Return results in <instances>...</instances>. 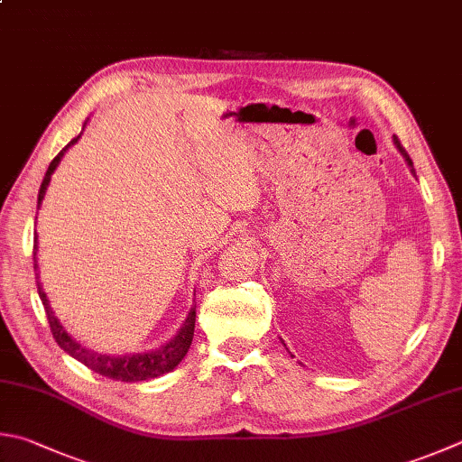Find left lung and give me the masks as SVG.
Segmentation results:
<instances>
[{"mask_svg":"<svg viewBox=\"0 0 462 462\" xmlns=\"http://www.w3.org/2000/svg\"><path fill=\"white\" fill-rule=\"evenodd\" d=\"M394 143H396V146H398V151H400V152H402V156H404V159H406V162H408V164H411V171L414 172V169H412V161H411V156H408V152L404 151V146H402V144H400V141H398V138H394Z\"/></svg>","mask_w":462,"mask_h":462,"instance_id":"left-lung-1","label":"left lung"}]
</instances>
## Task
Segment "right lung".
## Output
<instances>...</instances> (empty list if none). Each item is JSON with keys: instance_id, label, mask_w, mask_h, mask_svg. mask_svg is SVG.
<instances>
[{"instance_id": "1", "label": "right lung", "mask_w": 462, "mask_h": 462, "mask_svg": "<svg viewBox=\"0 0 462 462\" xmlns=\"http://www.w3.org/2000/svg\"><path fill=\"white\" fill-rule=\"evenodd\" d=\"M78 138H80V136H78ZM78 138L69 141L68 146H72L78 141ZM68 146H66V149L60 151L56 159L50 162V167L46 171V177H43L40 193H38V205L42 203L43 195H46V189H48V182L51 179V172L56 171L60 159H62L64 152L68 151ZM36 249H38V235H36V245H33V255H36ZM33 269H38L36 257H33ZM36 280H38V277H36ZM38 293H40V300L43 303V310H46L51 336H54L58 346L62 347L64 352L72 356V358H76L78 362H82L84 366H88L96 374H100V376H106V378H112V380H123V382H141V380H151V378H156V376H162V374H167V372L175 370L179 366V362L185 358V354L189 352L190 342H193L197 303L193 308H190L185 324H182L180 329H179V334L172 337L169 344H164L162 347H159V350L144 352V354H133V356H104V354H98V352H92V350H88V347L78 344L76 339L69 337L66 334V329L60 326L58 318L54 316V313H51L48 298H46V293H43L40 282H38Z\"/></svg>"}]
</instances>
